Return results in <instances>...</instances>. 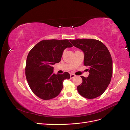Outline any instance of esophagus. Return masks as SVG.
Masks as SVG:
<instances>
[{"mask_svg": "<svg viewBox=\"0 0 130 130\" xmlns=\"http://www.w3.org/2000/svg\"><path fill=\"white\" fill-rule=\"evenodd\" d=\"M76 75L74 74H70V78H73V77H74Z\"/></svg>", "mask_w": 130, "mask_h": 130, "instance_id": "1", "label": "esophagus"}]
</instances>
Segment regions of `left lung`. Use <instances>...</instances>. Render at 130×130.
Listing matches in <instances>:
<instances>
[{
  "label": "left lung",
  "mask_w": 130,
  "mask_h": 130,
  "mask_svg": "<svg viewBox=\"0 0 130 130\" xmlns=\"http://www.w3.org/2000/svg\"><path fill=\"white\" fill-rule=\"evenodd\" d=\"M72 44L83 51L84 64L89 67L88 77L81 76L82 82L77 86L78 92L87 99H94L104 93L111 80L112 59L107 48L94 39L70 40Z\"/></svg>",
  "instance_id": "8db88e82"
}]
</instances>
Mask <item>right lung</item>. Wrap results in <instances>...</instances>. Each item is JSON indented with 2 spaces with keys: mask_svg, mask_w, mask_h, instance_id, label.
<instances>
[{
  "mask_svg": "<svg viewBox=\"0 0 130 130\" xmlns=\"http://www.w3.org/2000/svg\"><path fill=\"white\" fill-rule=\"evenodd\" d=\"M72 46L68 40H48L41 41L31 49L26 58L25 76L37 96L47 100L60 93L63 81L70 78V74H54L53 65L60 62L66 48Z\"/></svg>",
  "mask_w": 130,
  "mask_h": 130,
  "instance_id": "add662e5",
  "label": "right lung"
}]
</instances>
